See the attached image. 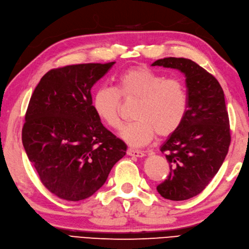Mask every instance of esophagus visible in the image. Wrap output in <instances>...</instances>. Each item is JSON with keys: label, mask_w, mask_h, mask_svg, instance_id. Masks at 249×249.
Returning <instances> with one entry per match:
<instances>
[{"label": "esophagus", "mask_w": 249, "mask_h": 249, "mask_svg": "<svg viewBox=\"0 0 249 249\" xmlns=\"http://www.w3.org/2000/svg\"><path fill=\"white\" fill-rule=\"evenodd\" d=\"M127 155L130 156V157H137V158H142V157L145 156L143 151L133 149V148H128V149H127Z\"/></svg>", "instance_id": "34e87169"}]
</instances>
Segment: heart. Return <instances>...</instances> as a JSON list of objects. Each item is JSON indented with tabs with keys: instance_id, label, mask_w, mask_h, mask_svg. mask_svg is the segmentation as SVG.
I'll return each instance as SVG.
<instances>
[{
	"instance_id": "obj_1",
	"label": "heart",
	"mask_w": 249,
	"mask_h": 249,
	"mask_svg": "<svg viewBox=\"0 0 249 249\" xmlns=\"http://www.w3.org/2000/svg\"><path fill=\"white\" fill-rule=\"evenodd\" d=\"M116 88L101 87L94 92L92 108L102 123L111 129L122 127V100L136 101L133 117L121 138L131 146H144L156 133L168 137L179 129L186 117L188 94L181 79L165 76L145 65L131 66L121 72Z\"/></svg>"
}]
</instances>
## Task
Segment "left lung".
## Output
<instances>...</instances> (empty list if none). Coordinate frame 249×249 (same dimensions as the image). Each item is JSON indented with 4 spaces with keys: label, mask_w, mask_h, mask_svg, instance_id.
<instances>
[{
    "label": "left lung",
    "mask_w": 249,
    "mask_h": 249,
    "mask_svg": "<svg viewBox=\"0 0 249 249\" xmlns=\"http://www.w3.org/2000/svg\"><path fill=\"white\" fill-rule=\"evenodd\" d=\"M152 66L179 69L186 76L187 113L161 147L170 171L157 190L164 199L188 200L206 188L228 152L231 137L224 92L212 73L189 59L165 58Z\"/></svg>",
    "instance_id": "8db88e82"
}]
</instances>
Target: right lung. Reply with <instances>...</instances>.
<instances>
[{
    "label": "right lung",
    "instance_id": "add662e5",
    "mask_svg": "<svg viewBox=\"0 0 249 249\" xmlns=\"http://www.w3.org/2000/svg\"><path fill=\"white\" fill-rule=\"evenodd\" d=\"M114 63L50 69L31 95L22 142L42 184L60 199L91 196L126 154L92 108L91 88Z\"/></svg>",
    "mask_w": 249,
    "mask_h": 249
}]
</instances>
